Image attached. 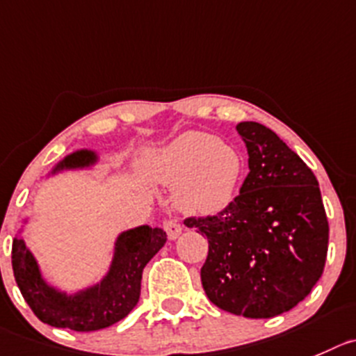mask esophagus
Returning a JSON list of instances; mask_svg holds the SVG:
<instances>
[{
	"label": "esophagus",
	"instance_id": "obj_1",
	"mask_svg": "<svg viewBox=\"0 0 356 356\" xmlns=\"http://www.w3.org/2000/svg\"><path fill=\"white\" fill-rule=\"evenodd\" d=\"M164 229L165 232H168V238L171 239V241H175V239L181 234V225L176 222V220H165Z\"/></svg>",
	"mask_w": 356,
	"mask_h": 356
}]
</instances>
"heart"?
I'll return each mask as SVG.
<instances>
[{
  "label": "heart",
  "mask_w": 356,
  "mask_h": 356,
  "mask_svg": "<svg viewBox=\"0 0 356 356\" xmlns=\"http://www.w3.org/2000/svg\"><path fill=\"white\" fill-rule=\"evenodd\" d=\"M143 165L150 180L175 185L176 209L194 216L225 211L245 176V159L238 148L199 131H188L150 150Z\"/></svg>",
  "instance_id": "b5f03b06"
}]
</instances>
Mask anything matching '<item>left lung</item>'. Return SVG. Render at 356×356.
Returning <instances> with one entry per match:
<instances>
[{
	"label": "left lung",
	"instance_id": "left-lung-1",
	"mask_svg": "<svg viewBox=\"0 0 356 356\" xmlns=\"http://www.w3.org/2000/svg\"><path fill=\"white\" fill-rule=\"evenodd\" d=\"M248 176L225 211L188 218L208 238L201 269L206 296L220 309L274 318L306 299L325 267L328 222L316 176L266 125L239 122Z\"/></svg>",
	"mask_w": 356,
	"mask_h": 356
}]
</instances>
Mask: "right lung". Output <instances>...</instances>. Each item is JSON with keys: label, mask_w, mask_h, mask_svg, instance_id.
Here are the masks:
<instances>
[{"label": "right lung", "mask_w": 356, "mask_h": 356, "mask_svg": "<svg viewBox=\"0 0 356 356\" xmlns=\"http://www.w3.org/2000/svg\"><path fill=\"white\" fill-rule=\"evenodd\" d=\"M101 155L92 148H80L52 165L45 180L67 171H92ZM29 216L22 218L12 245V267L17 286L33 313L57 328L92 332L125 318L140 300L141 274L152 257L165 245L161 227L140 225L118 232L106 273L96 283L79 290L59 289L42 273L35 253L24 241Z\"/></svg>", "instance_id": "right-lung-1"}]
</instances>
